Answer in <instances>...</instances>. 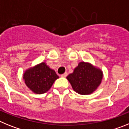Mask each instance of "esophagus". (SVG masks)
<instances>
[{
	"label": "esophagus",
	"instance_id": "34e87169",
	"mask_svg": "<svg viewBox=\"0 0 129 129\" xmlns=\"http://www.w3.org/2000/svg\"><path fill=\"white\" fill-rule=\"evenodd\" d=\"M67 75H68V73L65 72V73H64V74H61V76L62 77H66L67 76Z\"/></svg>",
	"mask_w": 129,
	"mask_h": 129
}]
</instances>
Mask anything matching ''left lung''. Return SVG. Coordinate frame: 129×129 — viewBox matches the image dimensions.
<instances>
[{"mask_svg": "<svg viewBox=\"0 0 129 129\" xmlns=\"http://www.w3.org/2000/svg\"><path fill=\"white\" fill-rule=\"evenodd\" d=\"M103 73L90 64L81 62L68 75L67 79L75 92L82 95L90 94L95 90L101 82Z\"/></svg>", "mask_w": 129, "mask_h": 129, "instance_id": "obj_1", "label": "left lung"}]
</instances>
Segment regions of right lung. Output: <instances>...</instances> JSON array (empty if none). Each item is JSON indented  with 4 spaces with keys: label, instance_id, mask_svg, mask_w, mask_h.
Wrapping results in <instances>:
<instances>
[{
    "label": "right lung",
    "instance_id": "1",
    "mask_svg": "<svg viewBox=\"0 0 129 129\" xmlns=\"http://www.w3.org/2000/svg\"><path fill=\"white\" fill-rule=\"evenodd\" d=\"M23 78L26 86L31 90L35 94H41L50 88L59 76L46 63L42 62L26 70L24 74Z\"/></svg>",
    "mask_w": 129,
    "mask_h": 129
}]
</instances>
